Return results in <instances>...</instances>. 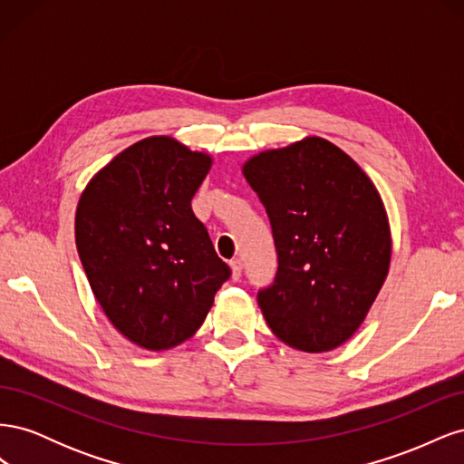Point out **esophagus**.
<instances>
[{
  "label": "esophagus",
  "instance_id": "esophagus-1",
  "mask_svg": "<svg viewBox=\"0 0 464 464\" xmlns=\"http://www.w3.org/2000/svg\"><path fill=\"white\" fill-rule=\"evenodd\" d=\"M230 266H232V278L234 280H240V276H242V261L240 259H232Z\"/></svg>",
  "mask_w": 464,
  "mask_h": 464
}]
</instances>
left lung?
<instances>
[{"mask_svg":"<svg viewBox=\"0 0 464 464\" xmlns=\"http://www.w3.org/2000/svg\"><path fill=\"white\" fill-rule=\"evenodd\" d=\"M276 247L257 304L276 339L327 353L360 327L389 271L391 234L372 179L339 147L307 137L246 162Z\"/></svg>","mask_w":464,"mask_h":464,"instance_id":"8db88e82","label":"left lung"}]
</instances>
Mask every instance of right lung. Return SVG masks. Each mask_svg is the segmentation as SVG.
<instances>
[{
	"label": "right lung",
	"instance_id": "add662e5",
	"mask_svg": "<svg viewBox=\"0 0 464 464\" xmlns=\"http://www.w3.org/2000/svg\"><path fill=\"white\" fill-rule=\"evenodd\" d=\"M208 168L207 154L149 137L104 166L79 199L75 242L94 298L143 348L189 339L232 275L191 210Z\"/></svg>",
	"mask_w": 464,
	"mask_h": 464
}]
</instances>
